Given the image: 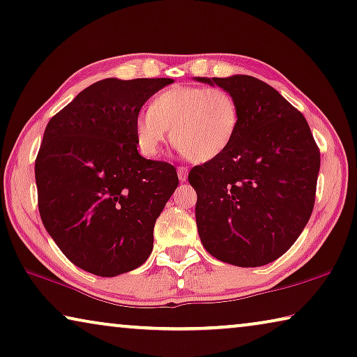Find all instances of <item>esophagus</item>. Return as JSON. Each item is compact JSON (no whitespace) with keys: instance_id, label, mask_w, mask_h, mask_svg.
Listing matches in <instances>:
<instances>
[{"instance_id":"34e87169","label":"esophagus","mask_w":357,"mask_h":357,"mask_svg":"<svg viewBox=\"0 0 357 357\" xmlns=\"http://www.w3.org/2000/svg\"><path fill=\"white\" fill-rule=\"evenodd\" d=\"M176 172H178V178H179L181 183H184V181L188 179V172H189V169L185 168V167H179Z\"/></svg>"}]
</instances>
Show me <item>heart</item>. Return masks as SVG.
<instances>
[{
    "label": "heart",
    "instance_id": "b5f03b06",
    "mask_svg": "<svg viewBox=\"0 0 357 357\" xmlns=\"http://www.w3.org/2000/svg\"><path fill=\"white\" fill-rule=\"evenodd\" d=\"M241 126V105L231 91L220 86H173L153 96L149 112L135 121L137 149L149 158L172 139L195 163L222 155Z\"/></svg>",
    "mask_w": 357,
    "mask_h": 357
}]
</instances>
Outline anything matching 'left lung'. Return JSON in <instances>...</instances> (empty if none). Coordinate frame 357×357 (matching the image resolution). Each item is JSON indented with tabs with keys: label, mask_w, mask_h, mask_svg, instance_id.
I'll return each mask as SVG.
<instances>
[{
	"label": "left lung",
	"mask_w": 357,
	"mask_h": 357,
	"mask_svg": "<svg viewBox=\"0 0 357 357\" xmlns=\"http://www.w3.org/2000/svg\"><path fill=\"white\" fill-rule=\"evenodd\" d=\"M195 79L227 89L241 105L231 147L189 173L200 241L222 263H273L294 245L314 208L321 153L310 125L255 77Z\"/></svg>",
	"instance_id": "obj_1"
}]
</instances>
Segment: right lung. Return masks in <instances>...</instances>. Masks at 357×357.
<instances>
[{
    "instance_id": "add662e5",
    "label": "right lung",
    "mask_w": 357,
    "mask_h": 357,
    "mask_svg": "<svg viewBox=\"0 0 357 357\" xmlns=\"http://www.w3.org/2000/svg\"><path fill=\"white\" fill-rule=\"evenodd\" d=\"M172 78H105L47 123L35 162L38 210L70 261L100 278L132 271L178 188L176 168L137 152L135 121Z\"/></svg>"
}]
</instances>
